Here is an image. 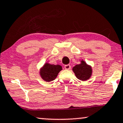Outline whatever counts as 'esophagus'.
Returning <instances> with one entry per match:
<instances>
[{
  "instance_id": "1",
  "label": "esophagus",
  "mask_w": 123,
  "mask_h": 123,
  "mask_svg": "<svg viewBox=\"0 0 123 123\" xmlns=\"http://www.w3.org/2000/svg\"><path fill=\"white\" fill-rule=\"evenodd\" d=\"M64 68H65L66 70H69V69L71 68V66L70 65H66L65 66Z\"/></svg>"
}]
</instances>
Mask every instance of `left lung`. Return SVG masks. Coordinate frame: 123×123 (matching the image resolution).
<instances>
[{"label":"left lung","instance_id":"1","mask_svg":"<svg viewBox=\"0 0 123 123\" xmlns=\"http://www.w3.org/2000/svg\"><path fill=\"white\" fill-rule=\"evenodd\" d=\"M76 76L81 81H86L90 78L92 74V68L84 61H81V63L76 65L72 68Z\"/></svg>","mask_w":123,"mask_h":123}]
</instances>
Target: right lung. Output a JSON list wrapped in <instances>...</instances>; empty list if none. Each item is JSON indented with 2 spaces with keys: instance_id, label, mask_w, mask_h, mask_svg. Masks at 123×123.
Masks as SVG:
<instances>
[{
  "instance_id": "right-lung-1",
  "label": "right lung",
  "mask_w": 123,
  "mask_h": 123,
  "mask_svg": "<svg viewBox=\"0 0 123 123\" xmlns=\"http://www.w3.org/2000/svg\"><path fill=\"white\" fill-rule=\"evenodd\" d=\"M62 69V66L59 65H51L46 63L41 69L40 75L44 81L50 82L56 78L58 74L61 71Z\"/></svg>"
}]
</instances>
